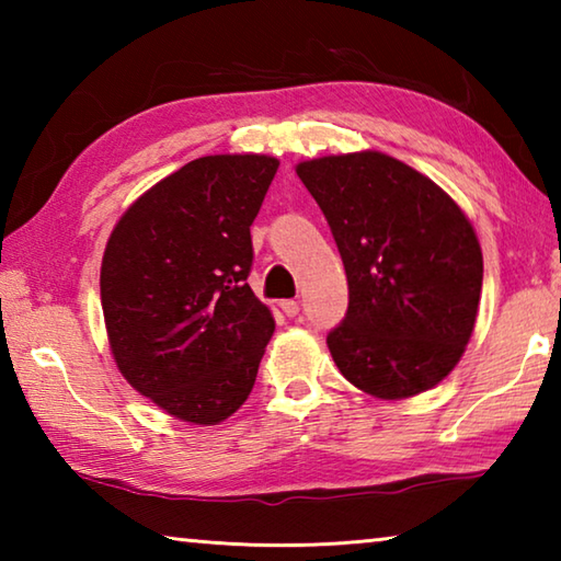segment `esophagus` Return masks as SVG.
<instances>
[{
	"instance_id": "esophagus-1",
	"label": "esophagus",
	"mask_w": 561,
	"mask_h": 561,
	"mask_svg": "<svg viewBox=\"0 0 561 561\" xmlns=\"http://www.w3.org/2000/svg\"><path fill=\"white\" fill-rule=\"evenodd\" d=\"M279 307H282V311L287 317H297L299 314V304L294 301V299H284V301H279Z\"/></svg>"
}]
</instances>
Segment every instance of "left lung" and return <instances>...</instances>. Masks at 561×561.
I'll list each match as a JSON object with an SVG mask.
<instances>
[{"label": "left lung", "instance_id": "left-lung-1", "mask_svg": "<svg viewBox=\"0 0 561 561\" xmlns=\"http://www.w3.org/2000/svg\"><path fill=\"white\" fill-rule=\"evenodd\" d=\"M297 175L348 279V311L327 336L341 376L383 401L438 386L480 307L482 250L468 215L428 175L378 150L304 160Z\"/></svg>", "mask_w": 561, "mask_h": 561}]
</instances>
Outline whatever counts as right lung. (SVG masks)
Listing matches in <instances>:
<instances>
[{
  "instance_id": "add662e5",
  "label": "right lung",
  "mask_w": 561,
  "mask_h": 561,
  "mask_svg": "<svg viewBox=\"0 0 561 561\" xmlns=\"http://www.w3.org/2000/svg\"><path fill=\"white\" fill-rule=\"evenodd\" d=\"M279 160H190L133 203L101 262V307L123 378L193 425H217L250 396L274 317L247 284L250 227Z\"/></svg>"
}]
</instances>
